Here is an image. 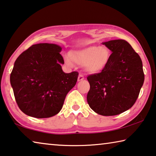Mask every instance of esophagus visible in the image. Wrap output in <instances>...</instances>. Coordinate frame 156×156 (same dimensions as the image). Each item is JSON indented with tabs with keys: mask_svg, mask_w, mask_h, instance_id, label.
Returning <instances> with one entry per match:
<instances>
[{
	"mask_svg": "<svg viewBox=\"0 0 156 156\" xmlns=\"http://www.w3.org/2000/svg\"><path fill=\"white\" fill-rule=\"evenodd\" d=\"M83 80H84L83 75H81V74H80V75H79V76H78V81H82Z\"/></svg>",
	"mask_w": 156,
	"mask_h": 156,
	"instance_id": "obj_1",
	"label": "esophagus"
}]
</instances>
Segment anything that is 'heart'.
<instances>
[{
  "label": "heart",
  "instance_id": "b5f03b06",
  "mask_svg": "<svg viewBox=\"0 0 156 156\" xmlns=\"http://www.w3.org/2000/svg\"><path fill=\"white\" fill-rule=\"evenodd\" d=\"M69 57H66L67 64L73 65V61L84 65L85 70L90 73H98L108 65L111 58V51L106 46L91 45L80 50L72 51Z\"/></svg>",
  "mask_w": 156,
  "mask_h": 156
}]
</instances>
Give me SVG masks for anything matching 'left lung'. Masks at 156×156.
Wrapping results in <instances>:
<instances>
[{
    "mask_svg": "<svg viewBox=\"0 0 156 156\" xmlns=\"http://www.w3.org/2000/svg\"><path fill=\"white\" fill-rule=\"evenodd\" d=\"M111 50L109 62L100 73L87 76L89 106L104 116L119 115L136 103L144 81L139 55L124 40L103 43Z\"/></svg>",
    "mask_w": 156,
    "mask_h": 156,
    "instance_id": "1",
    "label": "left lung"
}]
</instances>
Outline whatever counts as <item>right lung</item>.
Masks as SVG:
<instances>
[{"label":"right lung","instance_id":"right-lung-1","mask_svg":"<svg viewBox=\"0 0 156 156\" xmlns=\"http://www.w3.org/2000/svg\"><path fill=\"white\" fill-rule=\"evenodd\" d=\"M59 45L39 43L15 61L10 83L20 111L36 118H47L61 110L66 96L75 86L79 73H65Z\"/></svg>","mask_w":156,"mask_h":156}]
</instances>
